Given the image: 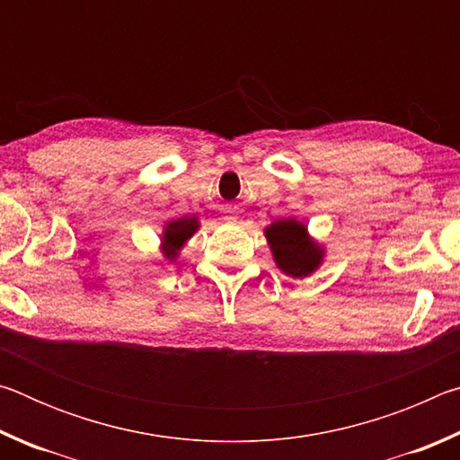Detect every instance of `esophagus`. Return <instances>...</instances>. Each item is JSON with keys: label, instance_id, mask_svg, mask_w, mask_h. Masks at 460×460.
I'll return each mask as SVG.
<instances>
[{"label": "esophagus", "instance_id": "34e87169", "mask_svg": "<svg viewBox=\"0 0 460 460\" xmlns=\"http://www.w3.org/2000/svg\"><path fill=\"white\" fill-rule=\"evenodd\" d=\"M223 221L225 223H239V215L233 207H225L223 211Z\"/></svg>", "mask_w": 460, "mask_h": 460}]
</instances>
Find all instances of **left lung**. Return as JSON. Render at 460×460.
<instances>
[{
	"mask_svg": "<svg viewBox=\"0 0 460 460\" xmlns=\"http://www.w3.org/2000/svg\"><path fill=\"white\" fill-rule=\"evenodd\" d=\"M276 266L290 278H306L321 268L324 247L310 237L306 225L286 217L263 229Z\"/></svg>",
	"mask_w": 460,
	"mask_h": 460,
	"instance_id": "8db88e82",
	"label": "left lung"
}]
</instances>
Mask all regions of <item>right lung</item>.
I'll return each mask as SVG.
<instances>
[{
    "label": "right lung",
    "instance_id": "obj_1",
    "mask_svg": "<svg viewBox=\"0 0 460 460\" xmlns=\"http://www.w3.org/2000/svg\"><path fill=\"white\" fill-rule=\"evenodd\" d=\"M199 227L200 223L194 215L166 221L164 231H162L160 235V249H162V255H164V260H168L170 263L176 261L178 252H181L186 241L199 231Z\"/></svg>",
    "mask_w": 460,
    "mask_h": 460
}]
</instances>
